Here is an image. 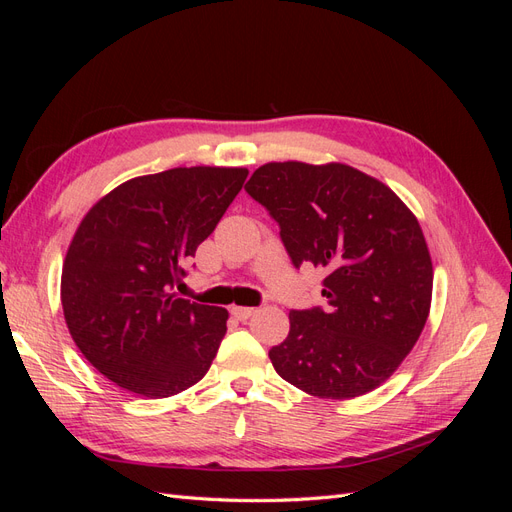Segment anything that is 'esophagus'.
<instances>
[{
  "label": "esophagus",
  "instance_id": "34e87169",
  "mask_svg": "<svg viewBox=\"0 0 512 512\" xmlns=\"http://www.w3.org/2000/svg\"><path fill=\"white\" fill-rule=\"evenodd\" d=\"M230 314L235 316L237 320H247L254 314V307H239V305H232L230 307Z\"/></svg>",
  "mask_w": 512,
  "mask_h": 512
}]
</instances>
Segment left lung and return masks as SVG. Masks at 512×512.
<instances>
[{
	"label": "left lung",
	"instance_id": "left-lung-1",
	"mask_svg": "<svg viewBox=\"0 0 512 512\" xmlns=\"http://www.w3.org/2000/svg\"><path fill=\"white\" fill-rule=\"evenodd\" d=\"M245 192L280 224L294 267L327 271V307L292 309L269 359L286 382L352 399L393 376L421 335L433 267L414 213L386 185L346 164L269 162Z\"/></svg>",
	"mask_w": 512,
	"mask_h": 512
}]
</instances>
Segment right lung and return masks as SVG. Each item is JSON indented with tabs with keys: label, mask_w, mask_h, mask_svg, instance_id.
<instances>
[{
	"label": "right lung",
	"mask_w": 512,
	"mask_h": 512,
	"mask_svg": "<svg viewBox=\"0 0 512 512\" xmlns=\"http://www.w3.org/2000/svg\"><path fill=\"white\" fill-rule=\"evenodd\" d=\"M247 168L192 166L136 177L108 192L74 232L61 305L74 344L102 376L160 399L203 378L228 312L173 292L241 192Z\"/></svg>",
	"instance_id": "right-lung-1"
}]
</instances>
